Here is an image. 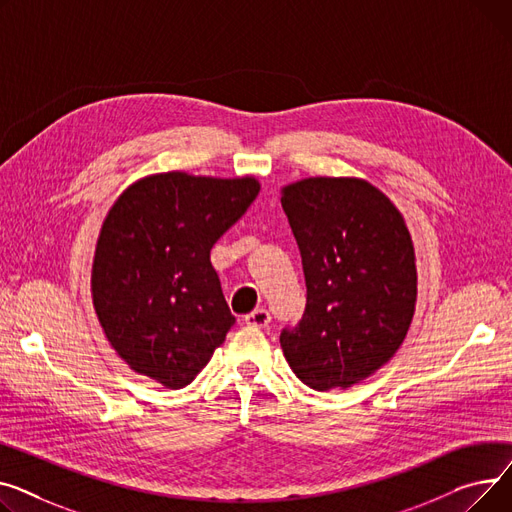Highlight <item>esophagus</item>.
<instances>
[{"label":"esophagus","instance_id":"obj_1","mask_svg":"<svg viewBox=\"0 0 512 512\" xmlns=\"http://www.w3.org/2000/svg\"><path fill=\"white\" fill-rule=\"evenodd\" d=\"M244 320H246L248 326H258V328H262V326H268L270 314H268L264 308H256V310L250 312Z\"/></svg>","mask_w":512,"mask_h":512}]
</instances>
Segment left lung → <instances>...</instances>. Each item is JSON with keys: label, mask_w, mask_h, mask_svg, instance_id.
<instances>
[{"label": "left lung", "mask_w": 512, "mask_h": 512, "mask_svg": "<svg viewBox=\"0 0 512 512\" xmlns=\"http://www.w3.org/2000/svg\"><path fill=\"white\" fill-rule=\"evenodd\" d=\"M302 254L308 304L281 347L314 390L349 388L403 345L417 302L411 233L399 208L359 177H306L281 190Z\"/></svg>", "instance_id": "obj_1"}]
</instances>
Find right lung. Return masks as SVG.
I'll return each mask as SVG.
<instances>
[{
    "mask_svg": "<svg viewBox=\"0 0 512 512\" xmlns=\"http://www.w3.org/2000/svg\"><path fill=\"white\" fill-rule=\"evenodd\" d=\"M260 192L258 179L146 175L103 221L90 293L103 333L136 374L177 390L225 341L235 316L210 250Z\"/></svg>",
    "mask_w": 512,
    "mask_h": 512,
    "instance_id": "obj_1",
    "label": "right lung"
}]
</instances>
